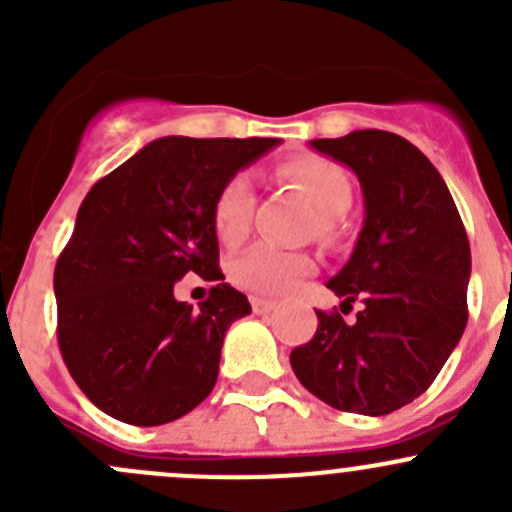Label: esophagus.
I'll list each match as a JSON object with an SVG mask.
<instances>
[{"mask_svg":"<svg viewBox=\"0 0 512 512\" xmlns=\"http://www.w3.org/2000/svg\"><path fill=\"white\" fill-rule=\"evenodd\" d=\"M250 304H252V312L255 314H270L272 309H275V302H270V299H262V297H250Z\"/></svg>","mask_w":512,"mask_h":512,"instance_id":"34e87169","label":"esophagus"}]
</instances>
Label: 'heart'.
<instances>
[{
	"label": "heart",
	"instance_id": "obj_1",
	"mask_svg": "<svg viewBox=\"0 0 512 512\" xmlns=\"http://www.w3.org/2000/svg\"><path fill=\"white\" fill-rule=\"evenodd\" d=\"M282 175L304 190L322 215V230L329 232L334 218L344 215L352 203V183L347 173L322 156H299L282 165ZM255 188L250 175L237 173L225 180L213 203V227L218 240L227 247L240 245L250 232ZM314 270L312 257L277 245L250 247L230 262L227 272L237 287L265 297H282L292 292Z\"/></svg>",
	"mask_w": 512,
	"mask_h": 512
}]
</instances>
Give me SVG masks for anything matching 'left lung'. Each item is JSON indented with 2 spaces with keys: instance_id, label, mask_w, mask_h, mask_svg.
Instances as JSON below:
<instances>
[{
  "instance_id": "8db88e82",
  "label": "left lung",
  "mask_w": 512,
  "mask_h": 512,
  "mask_svg": "<svg viewBox=\"0 0 512 512\" xmlns=\"http://www.w3.org/2000/svg\"><path fill=\"white\" fill-rule=\"evenodd\" d=\"M309 146L354 170L364 225L347 265L327 282L354 322L317 312V332L289 364L307 391L339 411L384 416L418 399L468 322L471 245L433 163L389 131H352Z\"/></svg>"
}]
</instances>
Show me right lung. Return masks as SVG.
I'll return each mask as SVG.
<instances>
[{"mask_svg":"<svg viewBox=\"0 0 512 512\" xmlns=\"http://www.w3.org/2000/svg\"><path fill=\"white\" fill-rule=\"evenodd\" d=\"M275 146L280 138L165 136L89 190L54 294L61 356L103 414L160 426L213 391L227 327L252 307L225 282L200 310L172 287L188 271L225 280L213 203L227 178Z\"/></svg>","mask_w":512,"mask_h":512,"instance_id":"1","label":"right lung"}]
</instances>
